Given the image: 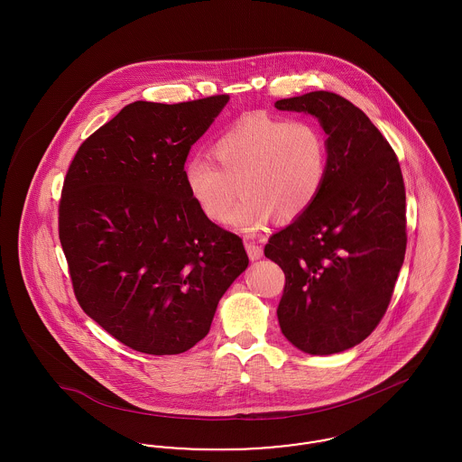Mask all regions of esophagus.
Here are the masks:
<instances>
[{"label":"esophagus","mask_w":462,"mask_h":462,"mask_svg":"<svg viewBox=\"0 0 462 462\" xmlns=\"http://www.w3.org/2000/svg\"><path fill=\"white\" fill-rule=\"evenodd\" d=\"M245 251L253 262L260 260L263 256V247L258 245L256 242L245 241Z\"/></svg>","instance_id":"esophagus-1"}]
</instances>
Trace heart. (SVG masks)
<instances>
[{"instance_id":"obj_1","label":"heart","mask_w":462,"mask_h":462,"mask_svg":"<svg viewBox=\"0 0 462 462\" xmlns=\"http://www.w3.org/2000/svg\"><path fill=\"white\" fill-rule=\"evenodd\" d=\"M211 157L196 155L183 170L185 185L209 220L232 215L242 232L300 218L319 198L328 176V140L310 119L263 112L244 116L213 142Z\"/></svg>"}]
</instances>
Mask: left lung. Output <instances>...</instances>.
Listing matches in <instances>:
<instances>
[{
  "label": "left lung",
  "mask_w": 462,
  "mask_h": 462,
  "mask_svg": "<svg viewBox=\"0 0 462 462\" xmlns=\"http://www.w3.org/2000/svg\"><path fill=\"white\" fill-rule=\"evenodd\" d=\"M328 133L326 183L307 211L264 245L284 270L281 330L300 350L330 355L362 343L384 317L407 247L405 185L388 140L332 91L275 102Z\"/></svg>",
  "instance_id": "1"
}]
</instances>
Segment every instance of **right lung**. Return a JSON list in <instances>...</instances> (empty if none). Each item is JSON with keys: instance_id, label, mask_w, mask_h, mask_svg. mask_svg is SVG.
Returning a JSON list of instances; mask_svg holds the SVG:
<instances>
[{"instance_id": "obj_1", "label": "right lung", "mask_w": 462, "mask_h": 462, "mask_svg": "<svg viewBox=\"0 0 462 462\" xmlns=\"http://www.w3.org/2000/svg\"><path fill=\"white\" fill-rule=\"evenodd\" d=\"M228 102H133L81 143L59 202V239L79 307L125 346L190 350L247 268L239 236L209 220L183 170Z\"/></svg>"}]
</instances>
